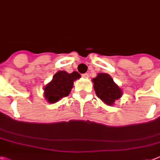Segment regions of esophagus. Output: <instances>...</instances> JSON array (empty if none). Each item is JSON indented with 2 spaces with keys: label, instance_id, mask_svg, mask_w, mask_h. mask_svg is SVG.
<instances>
[{
  "label": "esophagus",
  "instance_id": "1",
  "mask_svg": "<svg viewBox=\"0 0 160 160\" xmlns=\"http://www.w3.org/2000/svg\"><path fill=\"white\" fill-rule=\"evenodd\" d=\"M81 76H82V77H84V78H88V77H89V74H88V73L82 74V75H81Z\"/></svg>",
  "mask_w": 160,
  "mask_h": 160
}]
</instances>
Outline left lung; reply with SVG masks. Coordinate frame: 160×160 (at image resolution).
<instances>
[{
    "label": "left lung",
    "instance_id": "left-lung-1",
    "mask_svg": "<svg viewBox=\"0 0 160 160\" xmlns=\"http://www.w3.org/2000/svg\"><path fill=\"white\" fill-rule=\"evenodd\" d=\"M93 89L96 94L102 102L108 105H112L115 100L122 96V90L113 82L109 75L105 73L98 74L97 77L93 78Z\"/></svg>",
    "mask_w": 160,
    "mask_h": 160
}]
</instances>
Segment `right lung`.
<instances>
[{"mask_svg": "<svg viewBox=\"0 0 160 160\" xmlns=\"http://www.w3.org/2000/svg\"><path fill=\"white\" fill-rule=\"evenodd\" d=\"M80 78V75L76 71L69 74L67 71H60L56 73L52 80L44 88V97L49 102H56L59 99L69 95L73 82Z\"/></svg>", "mask_w": 160, "mask_h": 160, "instance_id": "right-lung-1", "label": "right lung"}]
</instances>
